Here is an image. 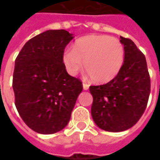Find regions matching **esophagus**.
I'll use <instances>...</instances> for the list:
<instances>
[{"instance_id":"esophagus-1","label":"esophagus","mask_w":160,"mask_h":160,"mask_svg":"<svg viewBox=\"0 0 160 160\" xmlns=\"http://www.w3.org/2000/svg\"><path fill=\"white\" fill-rule=\"evenodd\" d=\"M89 84L87 83H83V90H88L89 89Z\"/></svg>"}]
</instances>
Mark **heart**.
<instances>
[{
  "instance_id": "heart-1",
  "label": "heart",
  "mask_w": 160,
  "mask_h": 160,
  "mask_svg": "<svg viewBox=\"0 0 160 160\" xmlns=\"http://www.w3.org/2000/svg\"><path fill=\"white\" fill-rule=\"evenodd\" d=\"M125 60V49L118 39L105 34H91L77 39L73 50H65L62 63L71 76L84 69L91 79L106 83L118 75Z\"/></svg>"
}]
</instances>
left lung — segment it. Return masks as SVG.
<instances>
[{
	"label": "left lung",
	"instance_id": "8db88e82",
	"mask_svg": "<svg viewBox=\"0 0 160 160\" xmlns=\"http://www.w3.org/2000/svg\"><path fill=\"white\" fill-rule=\"evenodd\" d=\"M125 60L117 77L100 85H91L92 117L108 132H122L133 126L142 114L151 92V78L143 53L129 38L120 37Z\"/></svg>",
	"mask_w": 160,
	"mask_h": 160
}]
</instances>
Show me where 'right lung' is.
<instances>
[{
	"instance_id": "right-lung-1",
	"label": "right lung",
	"mask_w": 160,
	"mask_h": 160,
	"mask_svg": "<svg viewBox=\"0 0 160 160\" xmlns=\"http://www.w3.org/2000/svg\"><path fill=\"white\" fill-rule=\"evenodd\" d=\"M72 35L64 29L45 31L28 41L16 58V108L34 132L52 134L62 130L83 90L81 80L69 76L62 63Z\"/></svg>"
}]
</instances>
